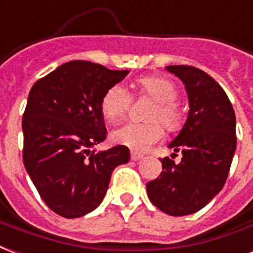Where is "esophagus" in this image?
Listing matches in <instances>:
<instances>
[{
	"instance_id": "1",
	"label": "esophagus",
	"mask_w": 253,
	"mask_h": 253,
	"mask_svg": "<svg viewBox=\"0 0 253 253\" xmlns=\"http://www.w3.org/2000/svg\"><path fill=\"white\" fill-rule=\"evenodd\" d=\"M143 158H144V156H143V155H141V154H137V152H132V154H130V159L133 160V162L141 160V159H143Z\"/></svg>"
}]
</instances>
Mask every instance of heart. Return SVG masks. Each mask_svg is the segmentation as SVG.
Here are the masks:
<instances>
[{"label": "heart", "instance_id": "obj_1", "mask_svg": "<svg viewBox=\"0 0 253 253\" xmlns=\"http://www.w3.org/2000/svg\"><path fill=\"white\" fill-rule=\"evenodd\" d=\"M137 88L141 95L155 102L151 108L148 123H126L112 132V139L117 144L125 145L134 151H145L163 137L159 120L169 130H175L182 125L183 116L175 102L178 90L175 84L163 77H143L137 81ZM130 105V94L123 84H113L106 90L101 101V110L109 123H117L123 119Z\"/></svg>", "mask_w": 253, "mask_h": 253}]
</instances>
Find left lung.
I'll return each instance as SVG.
<instances>
[{"instance_id":"1","label":"left lung","mask_w":253,"mask_h":253,"mask_svg":"<svg viewBox=\"0 0 253 253\" xmlns=\"http://www.w3.org/2000/svg\"><path fill=\"white\" fill-rule=\"evenodd\" d=\"M183 82L189 98L185 125L169 148L182 154L176 165L162 159L159 178L147 183L149 201L169 215L198 211L218 194L236 151V116L224 88L191 66H167Z\"/></svg>"}]
</instances>
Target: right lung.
Segmentation results:
<instances>
[{
  "instance_id": "right-lung-1",
  "label": "right lung",
  "mask_w": 253,
  "mask_h": 253,
  "mask_svg": "<svg viewBox=\"0 0 253 253\" xmlns=\"http://www.w3.org/2000/svg\"><path fill=\"white\" fill-rule=\"evenodd\" d=\"M128 73L71 60L31 88L23 116L24 166L56 214L77 218L97 209L113 169L129 162L125 145L91 151L106 139L102 97Z\"/></svg>"
}]
</instances>
